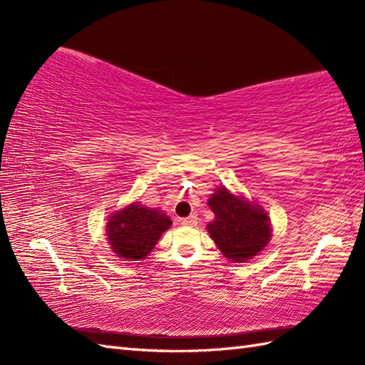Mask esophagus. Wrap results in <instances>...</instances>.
Here are the masks:
<instances>
[{
  "label": "esophagus",
  "mask_w": 365,
  "mask_h": 365,
  "mask_svg": "<svg viewBox=\"0 0 365 365\" xmlns=\"http://www.w3.org/2000/svg\"><path fill=\"white\" fill-rule=\"evenodd\" d=\"M182 224H183V226H187V227H195L197 224V216L191 215V216H188V218L182 220Z\"/></svg>",
  "instance_id": "1"
}]
</instances>
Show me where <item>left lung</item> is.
<instances>
[{
  "label": "left lung",
  "mask_w": 365,
  "mask_h": 365,
  "mask_svg": "<svg viewBox=\"0 0 365 365\" xmlns=\"http://www.w3.org/2000/svg\"><path fill=\"white\" fill-rule=\"evenodd\" d=\"M208 207L215 213V220L207 226L208 234L224 257L246 262L269 243L271 224L260 205L220 187L208 199Z\"/></svg>",
  "instance_id": "8db88e82"
}]
</instances>
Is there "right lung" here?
<instances>
[{"label": "right lung", "mask_w": 365, "mask_h": 365, "mask_svg": "<svg viewBox=\"0 0 365 365\" xmlns=\"http://www.w3.org/2000/svg\"><path fill=\"white\" fill-rule=\"evenodd\" d=\"M170 224L173 221L169 216L158 208L133 202L110 216L106 222L108 243L118 257L133 262L141 260L153 250Z\"/></svg>", "instance_id": "1"}]
</instances>
